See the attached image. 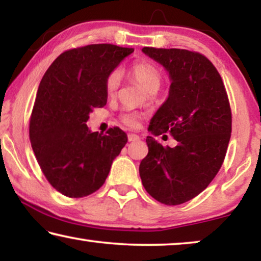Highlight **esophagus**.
<instances>
[{"mask_svg":"<svg viewBox=\"0 0 261 261\" xmlns=\"http://www.w3.org/2000/svg\"><path fill=\"white\" fill-rule=\"evenodd\" d=\"M140 138L137 134H128V141H137Z\"/></svg>","mask_w":261,"mask_h":261,"instance_id":"34e87169","label":"esophagus"}]
</instances>
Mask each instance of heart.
I'll return each instance as SVG.
<instances>
[{
  "mask_svg": "<svg viewBox=\"0 0 261 261\" xmlns=\"http://www.w3.org/2000/svg\"><path fill=\"white\" fill-rule=\"evenodd\" d=\"M130 73L133 77L144 87L147 91L158 90L162 85L163 77L158 67L153 64L146 62V60H137L130 65ZM120 84V72L119 70H113L107 74L105 81V90L108 96H112L116 92ZM142 119L141 114L137 112H126L121 114L120 120L121 122L126 124L128 127L137 128L140 124Z\"/></svg>",
  "mask_w": 261,
  "mask_h": 261,
  "instance_id": "obj_1",
  "label": "heart"
}]
</instances>
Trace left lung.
Instances as JSON below:
<instances>
[{"instance_id": "left-lung-1", "label": "left lung", "mask_w": 261, "mask_h": 261, "mask_svg": "<svg viewBox=\"0 0 261 261\" xmlns=\"http://www.w3.org/2000/svg\"><path fill=\"white\" fill-rule=\"evenodd\" d=\"M169 71V97L152 117L154 135L170 133L176 147L147 137L148 153L139 166L146 191L166 205L201 194L219 172L231 133V109L223 81L205 56L180 48L144 47Z\"/></svg>"}]
</instances>
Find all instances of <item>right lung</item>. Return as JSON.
<instances>
[{"instance_id": "obj_1", "label": "right lung", "mask_w": 261, "mask_h": 261, "mask_svg": "<svg viewBox=\"0 0 261 261\" xmlns=\"http://www.w3.org/2000/svg\"><path fill=\"white\" fill-rule=\"evenodd\" d=\"M134 48L92 44L63 52L39 84L30 140L48 183L66 197L91 195L105 184L127 142L119 127L91 133L89 114L107 105L105 81Z\"/></svg>"}]
</instances>
